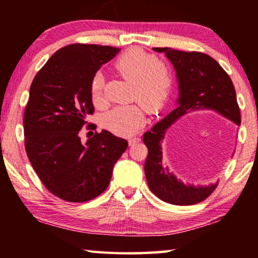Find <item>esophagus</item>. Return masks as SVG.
I'll return each instance as SVG.
<instances>
[{"label": "esophagus", "instance_id": "esophagus-1", "mask_svg": "<svg viewBox=\"0 0 258 258\" xmlns=\"http://www.w3.org/2000/svg\"><path fill=\"white\" fill-rule=\"evenodd\" d=\"M140 141H141V138L138 137V135H137V137H132V138L128 139L130 146H135V145H137V143L140 142Z\"/></svg>", "mask_w": 258, "mask_h": 258}]
</instances>
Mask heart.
Masks as SVG:
<instances>
[{
	"label": "heart",
	"instance_id": "heart-1",
	"mask_svg": "<svg viewBox=\"0 0 258 258\" xmlns=\"http://www.w3.org/2000/svg\"><path fill=\"white\" fill-rule=\"evenodd\" d=\"M113 66L126 81L133 84L131 98L141 104L117 106L103 116V125L119 135H131L145 125L146 110L159 111L172 92L174 76L167 62L139 47L125 51L115 60ZM104 80L100 73L94 74L90 83L91 99L95 106H101Z\"/></svg>",
	"mask_w": 258,
	"mask_h": 258
}]
</instances>
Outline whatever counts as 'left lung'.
<instances>
[{"instance_id":"left-lung-1","label":"left lung","mask_w":258,"mask_h":258,"mask_svg":"<svg viewBox=\"0 0 258 258\" xmlns=\"http://www.w3.org/2000/svg\"><path fill=\"white\" fill-rule=\"evenodd\" d=\"M154 50L164 52L175 68L180 98L177 107L143 135V142L148 148L145 163L147 182L150 190L166 203L178 206L195 205L208 198L216 189L217 183L196 187L177 181L164 167L160 142L166 130L174 121L197 109H213L240 125L241 118L235 90L230 76L212 56L202 52H185L172 47H154Z\"/></svg>"}]
</instances>
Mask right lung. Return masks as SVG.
Segmentation results:
<instances>
[{
  "label": "right lung",
  "instance_id": "add662e5",
  "mask_svg": "<svg viewBox=\"0 0 258 258\" xmlns=\"http://www.w3.org/2000/svg\"><path fill=\"white\" fill-rule=\"evenodd\" d=\"M118 52L117 47L83 43L61 47L30 85L24 113L25 149L44 186L66 202L84 203L101 195L128 146L104 130L85 145L78 137L87 124L85 117L94 112L91 80Z\"/></svg>",
  "mask_w": 258,
  "mask_h": 258
}]
</instances>
